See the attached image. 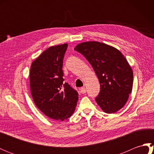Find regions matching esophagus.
Listing matches in <instances>:
<instances>
[{"label": "esophagus", "instance_id": "1", "mask_svg": "<svg viewBox=\"0 0 154 154\" xmlns=\"http://www.w3.org/2000/svg\"><path fill=\"white\" fill-rule=\"evenodd\" d=\"M80 92H81V93H82V94L86 93V89H85V87H81V89H80Z\"/></svg>", "mask_w": 154, "mask_h": 154}]
</instances>
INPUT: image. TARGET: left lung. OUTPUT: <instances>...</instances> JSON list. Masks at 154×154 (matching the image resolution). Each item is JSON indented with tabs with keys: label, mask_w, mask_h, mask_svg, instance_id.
<instances>
[{
	"label": "left lung",
	"mask_w": 154,
	"mask_h": 154,
	"mask_svg": "<svg viewBox=\"0 0 154 154\" xmlns=\"http://www.w3.org/2000/svg\"><path fill=\"white\" fill-rule=\"evenodd\" d=\"M75 50L87 59L99 79L100 91L97 103L109 114L122 109L133 86V72L125 57L115 48L99 42H83Z\"/></svg>",
	"instance_id": "8db88e82"
}]
</instances>
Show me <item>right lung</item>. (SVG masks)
Listing matches in <instances>:
<instances>
[{
  "instance_id": "add662e5",
  "label": "right lung",
  "mask_w": 154,
  "mask_h": 154,
  "mask_svg": "<svg viewBox=\"0 0 154 154\" xmlns=\"http://www.w3.org/2000/svg\"><path fill=\"white\" fill-rule=\"evenodd\" d=\"M68 46L50 47L33 61L30 68V91L35 105L50 119L69 118L79 99L77 91L64 82L63 60Z\"/></svg>"
}]
</instances>
